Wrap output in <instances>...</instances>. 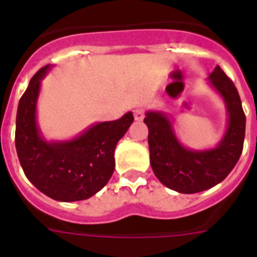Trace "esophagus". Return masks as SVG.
<instances>
[{
    "instance_id": "esophagus-1",
    "label": "esophagus",
    "mask_w": 257,
    "mask_h": 257,
    "mask_svg": "<svg viewBox=\"0 0 257 257\" xmlns=\"http://www.w3.org/2000/svg\"><path fill=\"white\" fill-rule=\"evenodd\" d=\"M134 117H135L136 121H142L144 118V110L143 109H135L134 110Z\"/></svg>"
}]
</instances>
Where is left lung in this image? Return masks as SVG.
I'll return each mask as SVG.
<instances>
[{
	"mask_svg": "<svg viewBox=\"0 0 257 257\" xmlns=\"http://www.w3.org/2000/svg\"><path fill=\"white\" fill-rule=\"evenodd\" d=\"M207 81L221 97L228 115L224 135L212 148H188L179 140L167 113H145L152 170L165 187L184 194L203 192L221 183L234 169L243 149L246 115L234 83L219 65Z\"/></svg>",
	"mask_w": 257,
	"mask_h": 257,
	"instance_id": "left-lung-1",
	"label": "left lung"
}]
</instances>
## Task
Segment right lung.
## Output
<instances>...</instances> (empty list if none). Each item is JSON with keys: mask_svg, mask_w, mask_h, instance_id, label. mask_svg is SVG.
I'll list each match as a JSON object with an SVG mask.
<instances>
[{"mask_svg": "<svg viewBox=\"0 0 257 257\" xmlns=\"http://www.w3.org/2000/svg\"><path fill=\"white\" fill-rule=\"evenodd\" d=\"M54 65L41 68L20 97L15 147L27 179L59 202L87 199L103 189L114 171V149L134 122L133 112L115 121L96 122L68 140H47L37 121L42 79Z\"/></svg>", "mask_w": 257, "mask_h": 257, "instance_id": "add662e5", "label": "right lung"}]
</instances>
